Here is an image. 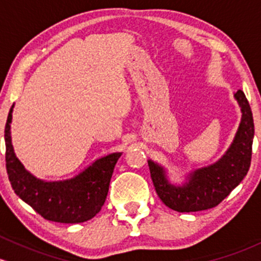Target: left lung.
<instances>
[{
	"mask_svg": "<svg viewBox=\"0 0 261 261\" xmlns=\"http://www.w3.org/2000/svg\"><path fill=\"white\" fill-rule=\"evenodd\" d=\"M242 111V121L233 143L218 162L192 171L182 185L169 182L159 164L148 160L155 191L169 208L177 212H197L213 208L242 182L251 162L254 138L253 113L244 92L234 93Z\"/></svg>",
	"mask_w": 261,
	"mask_h": 261,
	"instance_id": "8db88e82",
	"label": "left lung"
}]
</instances>
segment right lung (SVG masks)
Listing matches in <instances>:
<instances>
[{"mask_svg": "<svg viewBox=\"0 0 261 261\" xmlns=\"http://www.w3.org/2000/svg\"><path fill=\"white\" fill-rule=\"evenodd\" d=\"M13 107L5 128L6 169L17 196L48 221L81 223L95 217L106 201L110 181L122 153L99 158L75 177L44 181L27 171L16 156L11 138Z\"/></svg>", "mask_w": 261, "mask_h": 261, "instance_id": "1", "label": "right lung"}]
</instances>
